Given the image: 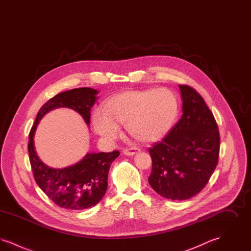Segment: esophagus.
Segmentation results:
<instances>
[{"label":"esophagus","mask_w":251,"mask_h":251,"mask_svg":"<svg viewBox=\"0 0 251 251\" xmlns=\"http://www.w3.org/2000/svg\"><path fill=\"white\" fill-rule=\"evenodd\" d=\"M140 150L136 149V148H126L122 151V153L125 155L131 156L134 155L135 153H137Z\"/></svg>","instance_id":"34e87169"}]
</instances>
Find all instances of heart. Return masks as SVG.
<instances>
[{"mask_svg":"<svg viewBox=\"0 0 251 251\" xmlns=\"http://www.w3.org/2000/svg\"><path fill=\"white\" fill-rule=\"evenodd\" d=\"M179 111L176 95L167 88L131 90L113 97L104 116L96 115L95 131L108 140L118 137L120 125L140 143L160 140L173 125Z\"/></svg>","mask_w":251,"mask_h":251,"instance_id":"obj_1","label":"heart"}]
</instances>
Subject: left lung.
Wrapping results in <instances>:
<instances>
[{"label":"left lung","mask_w":251,"mask_h":251,"mask_svg":"<svg viewBox=\"0 0 251 251\" xmlns=\"http://www.w3.org/2000/svg\"><path fill=\"white\" fill-rule=\"evenodd\" d=\"M182 116L162 141L149 149L151 186L162 197L184 201L208 183L218 163L220 135L211 110L193 87L179 84Z\"/></svg>","instance_id":"left-lung-1"}]
</instances>
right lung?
<instances>
[{
    "mask_svg": "<svg viewBox=\"0 0 251 251\" xmlns=\"http://www.w3.org/2000/svg\"><path fill=\"white\" fill-rule=\"evenodd\" d=\"M97 93L95 89L81 87L52 97L38 111L29 132L28 153L35 180L49 199L61 208L84 210L100 202L107 190L109 168L120 155V151L88 153L74 166L55 169L43 164L36 155L34 133L39 120L55 108H71L78 112L89 125L90 110L97 100Z\"/></svg>",
    "mask_w": 251,
    "mask_h": 251,
    "instance_id": "right-lung-1",
    "label": "right lung"
}]
</instances>
